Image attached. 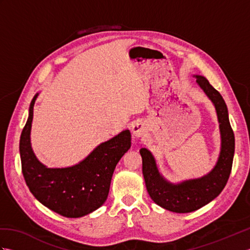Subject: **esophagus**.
<instances>
[{
    "instance_id": "1",
    "label": "esophagus",
    "mask_w": 250,
    "mask_h": 250,
    "mask_svg": "<svg viewBox=\"0 0 250 250\" xmlns=\"http://www.w3.org/2000/svg\"><path fill=\"white\" fill-rule=\"evenodd\" d=\"M131 131L135 137H142L146 133V128L142 122H135V124L132 125Z\"/></svg>"
}]
</instances>
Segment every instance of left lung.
Segmentation results:
<instances>
[{
  "mask_svg": "<svg viewBox=\"0 0 250 250\" xmlns=\"http://www.w3.org/2000/svg\"><path fill=\"white\" fill-rule=\"evenodd\" d=\"M194 77L199 86L214 103L218 116L221 150L215 167L201 178L171 184L159 173L151 152L146 148L140 150L143 159V175L148 193L156 204L174 213H190L218 196L229 179L234 157V133L231 128L225 100L205 77L200 75H194Z\"/></svg>",
  "mask_w": 250,
  "mask_h": 250,
  "instance_id": "left-lung-1",
  "label": "left lung"
}]
</instances>
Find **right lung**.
I'll return each instance as SVG.
<instances>
[{
  "mask_svg": "<svg viewBox=\"0 0 250 250\" xmlns=\"http://www.w3.org/2000/svg\"><path fill=\"white\" fill-rule=\"evenodd\" d=\"M39 93L32 100L29 118L20 136L21 168L31 193L42 204L67 218H78L92 213L107 199L114 169L131 147V133L122 131L100 144L76 166L49 168L35 157L30 133L33 106Z\"/></svg>",
  "mask_w": 250,
  "mask_h": 250,
  "instance_id": "1",
  "label": "right lung"
}]
</instances>
